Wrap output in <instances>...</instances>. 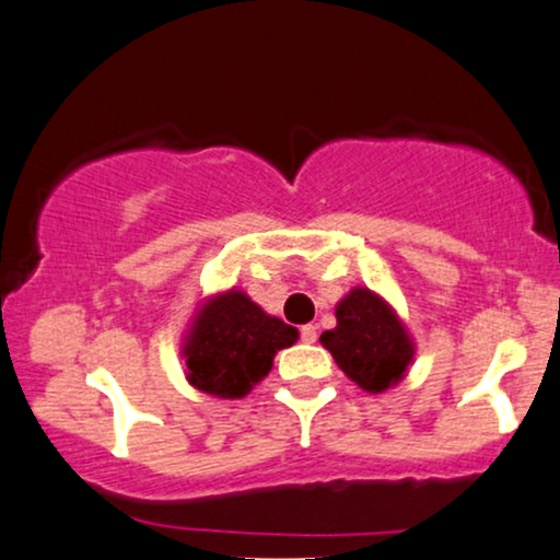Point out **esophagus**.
I'll return each instance as SVG.
<instances>
[{
	"instance_id": "1",
	"label": "esophagus",
	"mask_w": 560,
	"mask_h": 560,
	"mask_svg": "<svg viewBox=\"0 0 560 560\" xmlns=\"http://www.w3.org/2000/svg\"><path fill=\"white\" fill-rule=\"evenodd\" d=\"M300 336L305 345H313L315 339H318V326H313V323H307V326L300 328Z\"/></svg>"
}]
</instances>
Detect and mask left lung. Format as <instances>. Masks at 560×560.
<instances>
[{
  "label": "left lung",
  "instance_id": "8db88e82",
  "mask_svg": "<svg viewBox=\"0 0 560 560\" xmlns=\"http://www.w3.org/2000/svg\"><path fill=\"white\" fill-rule=\"evenodd\" d=\"M349 381L368 394L399 386L415 362V339L394 307L368 287L349 289L336 302V326L320 334Z\"/></svg>",
  "mask_w": 560,
  "mask_h": 560
}]
</instances>
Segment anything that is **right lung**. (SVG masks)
Returning <instances> with one entry per match:
<instances>
[{
    "mask_svg": "<svg viewBox=\"0 0 560 560\" xmlns=\"http://www.w3.org/2000/svg\"><path fill=\"white\" fill-rule=\"evenodd\" d=\"M300 339L298 328L268 315L232 287L200 302L182 339L185 378L213 399H242L271 373L279 349Z\"/></svg>",
    "mask_w": 560,
    "mask_h": 560,
    "instance_id": "add662e5",
    "label": "right lung"
}]
</instances>
